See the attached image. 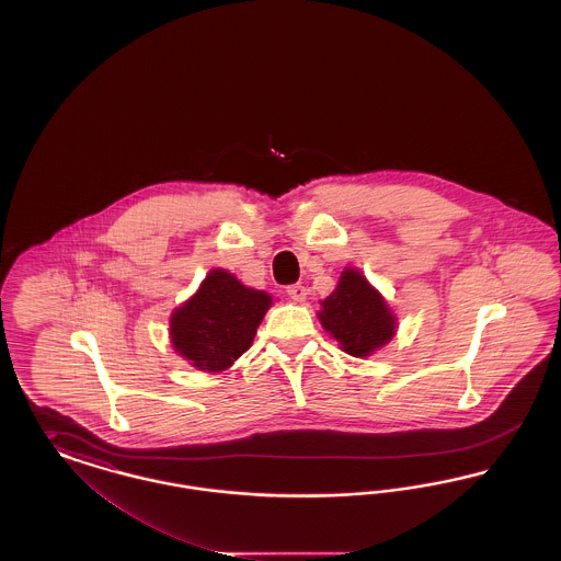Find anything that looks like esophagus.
<instances>
[{"label":"esophagus","mask_w":561,"mask_h":561,"mask_svg":"<svg viewBox=\"0 0 561 561\" xmlns=\"http://www.w3.org/2000/svg\"><path fill=\"white\" fill-rule=\"evenodd\" d=\"M286 293H288V296H290L293 300H298V302H302V300L307 298V288H305L302 284H293V286H288V288H286Z\"/></svg>","instance_id":"obj_1"}]
</instances>
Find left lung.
I'll use <instances>...</instances> for the list:
<instances>
[{"mask_svg":"<svg viewBox=\"0 0 561 561\" xmlns=\"http://www.w3.org/2000/svg\"><path fill=\"white\" fill-rule=\"evenodd\" d=\"M321 309V325L353 357L370 355L396 334L393 313L359 271L347 268Z\"/></svg>","mask_w":561,"mask_h":561,"instance_id":"8db88e82","label":"left lung"}]
</instances>
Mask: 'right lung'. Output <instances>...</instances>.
<instances>
[{"label":"right lung","instance_id":"add662e5","mask_svg":"<svg viewBox=\"0 0 561 561\" xmlns=\"http://www.w3.org/2000/svg\"><path fill=\"white\" fill-rule=\"evenodd\" d=\"M268 305V294L245 288L231 273L214 268L195 296L174 311L172 345L199 370H227L252 345Z\"/></svg>","mask_w":561,"mask_h":561}]
</instances>
